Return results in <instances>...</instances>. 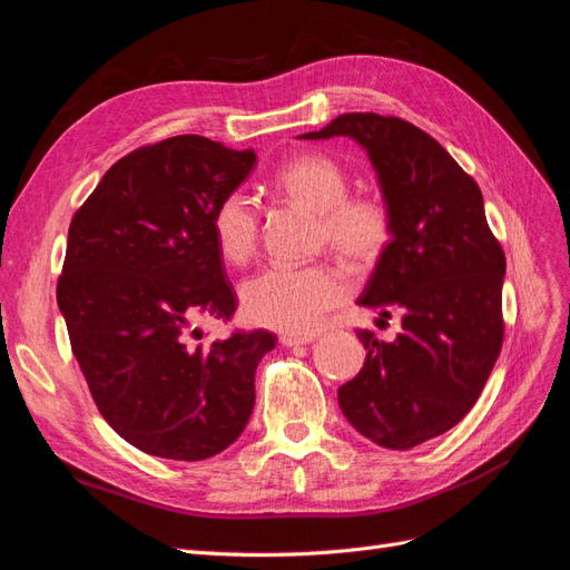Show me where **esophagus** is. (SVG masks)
<instances>
[{"instance_id": "34e87169", "label": "esophagus", "mask_w": 570, "mask_h": 570, "mask_svg": "<svg viewBox=\"0 0 570 570\" xmlns=\"http://www.w3.org/2000/svg\"><path fill=\"white\" fill-rule=\"evenodd\" d=\"M314 340H316V335H295V333H283L281 335L283 347H299V344H308Z\"/></svg>"}]
</instances>
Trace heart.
Instances as JSON below:
<instances>
[{
    "instance_id": "1",
    "label": "heart",
    "mask_w": 570,
    "mask_h": 570,
    "mask_svg": "<svg viewBox=\"0 0 570 570\" xmlns=\"http://www.w3.org/2000/svg\"><path fill=\"white\" fill-rule=\"evenodd\" d=\"M273 187L314 212L318 239L350 264H371L392 237L387 202L375 193H347V174L325 154H299L275 168ZM220 256L245 264L256 249L258 216L245 193H228L212 214ZM347 295V278L331 264H271L239 287L249 321L285 333L314 331L325 312Z\"/></svg>"
}]
</instances>
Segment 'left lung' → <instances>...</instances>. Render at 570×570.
Segmentation results:
<instances>
[{
	"label": "left lung",
	"instance_id": "8db88e82",
	"mask_svg": "<svg viewBox=\"0 0 570 570\" xmlns=\"http://www.w3.org/2000/svg\"><path fill=\"white\" fill-rule=\"evenodd\" d=\"M347 135L368 151L392 237L356 304L402 316L392 342L358 331L364 368L337 390L361 435L411 450L473 409L502 352L507 258L478 183L435 137L404 118L342 114L304 140Z\"/></svg>",
	"mask_w": 570,
	"mask_h": 570
}]
</instances>
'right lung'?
<instances>
[{
    "instance_id": "add662e5",
    "label": "right lung",
    "mask_w": 570,
    "mask_h": 570,
    "mask_svg": "<svg viewBox=\"0 0 570 570\" xmlns=\"http://www.w3.org/2000/svg\"><path fill=\"white\" fill-rule=\"evenodd\" d=\"M254 161L209 137H168L118 159L68 228L57 302L71 350L101 416L151 456L209 459L252 416L275 335L202 344L189 323L235 314L212 214Z\"/></svg>"
}]
</instances>
